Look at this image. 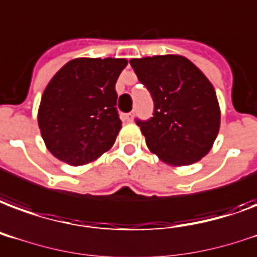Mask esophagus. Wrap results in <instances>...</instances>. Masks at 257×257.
Masks as SVG:
<instances>
[{
  "label": "esophagus",
  "instance_id": "obj_1",
  "mask_svg": "<svg viewBox=\"0 0 257 257\" xmlns=\"http://www.w3.org/2000/svg\"><path fill=\"white\" fill-rule=\"evenodd\" d=\"M123 119L126 121H133V113H124V115H123Z\"/></svg>",
  "mask_w": 257,
  "mask_h": 257
}]
</instances>
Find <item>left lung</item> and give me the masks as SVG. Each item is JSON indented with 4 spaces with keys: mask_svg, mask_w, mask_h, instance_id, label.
Instances as JSON below:
<instances>
[{
    "mask_svg": "<svg viewBox=\"0 0 257 257\" xmlns=\"http://www.w3.org/2000/svg\"><path fill=\"white\" fill-rule=\"evenodd\" d=\"M130 65L154 103L153 117L137 119L150 152L175 167L199 161L219 131L221 111L211 82L181 55L137 58Z\"/></svg>",
    "mask_w": 257,
    "mask_h": 257,
    "instance_id": "1",
    "label": "left lung"
}]
</instances>
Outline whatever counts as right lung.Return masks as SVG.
<instances>
[{"instance_id":"add662e5","label":"right lung","mask_w":257,"mask_h":257,"mask_svg":"<svg viewBox=\"0 0 257 257\" xmlns=\"http://www.w3.org/2000/svg\"><path fill=\"white\" fill-rule=\"evenodd\" d=\"M126 66L124 58H77L51 78L38 123L54 157L77 167L112 148L121 128L115 84Z\"/></svg>"}]
</instances>
